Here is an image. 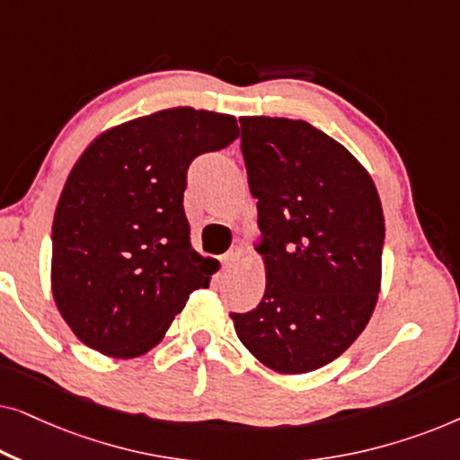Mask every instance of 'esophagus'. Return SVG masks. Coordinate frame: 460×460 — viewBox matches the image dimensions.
Wrapping results in <instances>:
<instances>
[{"mask_svg":"<svg viewBox=\"0 0 460 460\" xmlns=\"http://www.w3.org/2000/svg\"><path fill=\"white\" fill-rule=\"evenodd\" d=\"M238 257H241V251L238 249H230L228 253H226L224 257H222V266H224V270H232L238 263Z\"/></svg>","mask_w":460,"mask_h":460,"instance_id":"34e87169","label":"esophagus"}]
</instances>
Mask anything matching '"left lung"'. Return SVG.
<instances>
[{"label": "left lung", "instance_id": "8db88e82", "mask_svg": "<svg viewBox=\"0 0 460 460\" xmlns=\"http://www.w3.org/2000/svg\"><path fill=\"white\" fill-rule=\"evenodd\" d=\"M243 156L257 199L266 291L230 314L263 367L304 375L343 354L381 291L385 219L367 167L301 119L241 117Z\"/></svg>", "mask_w": 460, "mask_h": 460}]
</instances>
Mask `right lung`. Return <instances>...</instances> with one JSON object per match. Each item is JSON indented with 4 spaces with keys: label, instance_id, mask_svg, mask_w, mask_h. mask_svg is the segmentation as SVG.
Returning a JSON list of instances; mask_svg holds the SVG:
<instances>
[{
    "label": "right lung",
    "instance_id": "obj_1",
    "mask_svg": "<svg viewBox=\"0 0 460 460\" xmlns=\"http://www.w3.org/2000/svg\"><path fill=\"white\" fill-rule=\"evenodd\" d=\"M236 117L173 106L102 131L75 163L52 226V295L75 337L109 358L144 356L165 337L211 257L184 213L194 156L238 137Z\"/></svg>",
    "mask_w": 460,
    "mask_h": 460
}]
</instances>
